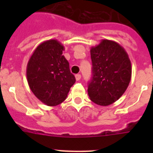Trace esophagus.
<instances>
[{
	"mask_svg": "<svg viewBox=\"0 0 153 153\" xmlns=\"http://www.w3.org/2000/svg\"><path fill=\"white\" fill-rule=\"evenodd\" d=\"M81 79V75L80 74H76L75 75V79H76V81H79Z\"/></svg>",
	"mask_w": 153,
	"mask_h": 153,
	"instance_id": "obj_1",
	"label": "esophagus"
}]
</instances>
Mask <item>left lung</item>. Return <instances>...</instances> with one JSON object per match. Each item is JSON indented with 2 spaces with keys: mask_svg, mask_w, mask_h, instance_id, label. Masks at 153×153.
Listing matches in <instances>:
<instances>
[{
  "mask_svg": "<svg viewBox=\"0 0 153 153\" xmlns=\"http://www.w3.org/2000/svg\"><path fill=\"white\" fill-rule=\"evenodd\" d=\"M93 77L88 95L95 104L107 106L117 101L130 82L132 67L128 55L117 42L102 39L91 48Z\"/></svg>",
  "mask_w": 153,
  "mask_h": 153,
  "instance_id": "left-lung-1",
  "label": "left lung"
}]
</instances>
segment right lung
<instances>
[{
	"label": "right lung",
	"instance_id": "1",
	"mask_svg": "<svg viewBox=\"0 0 153 153\" xmlns=\"http://www.w3.org/2000/svg\"><path fill=\"white\" fill-rule=\"evenodd\" d=\"M64 47L57 39H49L37 46L27 64V80L34 95L49 106L66 99L75 82L69 62L62 51Z\"/></svg>",
	"mask_w": 153,
	"mask_h": 153
}]
</instances>
